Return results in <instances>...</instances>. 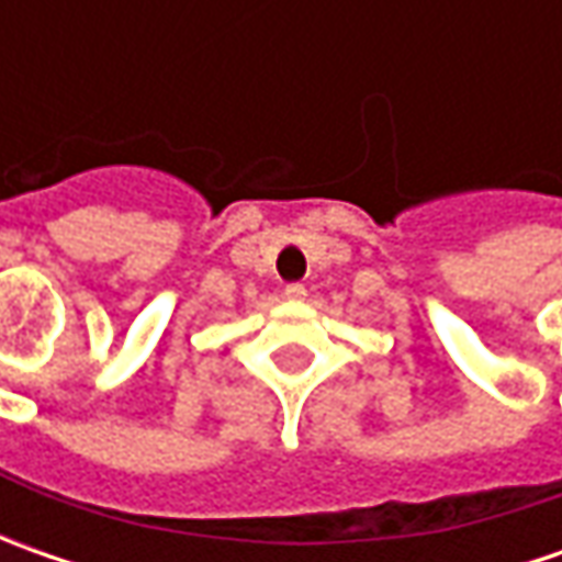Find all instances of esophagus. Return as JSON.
I'll list each match as a JSON object with an SVG mask.
<instances>
[{"label": "esophagus", "instance_id": "34e87169", "mask_svg": "<svg viewBox=\"0 0 562 562\" xmlns=\"http://www.w3.org/2000/svg\"><path fill=\"white\" fill-rule=\"evenodd\" d=\"M284 296L293 300V303H300V300H306V288H303V284H288V288H284Z\"/></svg>", "mask_w": 562, "mask_h": 562}]
</instances>
